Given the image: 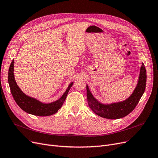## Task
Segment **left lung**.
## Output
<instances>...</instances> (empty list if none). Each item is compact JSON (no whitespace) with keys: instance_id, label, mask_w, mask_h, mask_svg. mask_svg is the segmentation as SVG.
<instances>
[{"instance_id":"8db88e82","label":"left lung","mask_w":158,"mask_h":158,"mask_svg":"<svg viewBox=\"0 0 158 158\" xmlns=\"http://www.w3.org/2000/svg\"><path fill=\"white\" fill-rule=\"evenodd\" d=\"M147 82V73L142 63L137 85L131 95L121 102L103 104L93 97L89 87L86 85L87 102L91 110L97 115L108 119L121 118L128 115L134 110L144 92Z\"/></svg>"}]
</instances>
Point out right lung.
I'll return each instance as SVG.
<instances>
[{"label":"right lung","mask_w":158,"mask_h":158,"mask_svg":"<svg viewBox=\"0 0 158 158\" xmlns=\"http://www.w3.org/2000/svg\"><path fill=\"white\" fill-rule=\"evenodd\" d=\"M14 69V60H13L8 71V83L12 96L17 105L23 111L34 115L45 117L54 114L61 108L65 102L69 90L73 84V81L69 85L64 94L58 100L50 103H43L35 98L27 95L21 90L15 80Z\"/></svg>","instance_id":"1"}]
</instances>
